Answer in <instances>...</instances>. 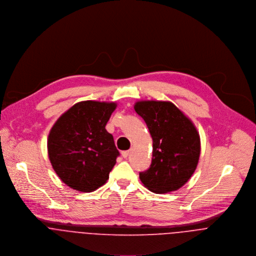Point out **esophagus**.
<instances>
[{"mask_svg":"<svg viewBox=\"0 0 256 256\" xmlns=\"http://www.w3.org/2000/svg\"><path fill=\"white\" fill-rule=\"evenodd\" d=\"M129 154H130L129 150H123V152H121V154H122V156H123L124 158H127L128 156H129Z\"/></svg>","mask_w":256,"mask_h":256,"instance_id":"esophagus-1","label":"esophagus"}]
</instances>
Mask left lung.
Returning <instances> with one entry per match:
<instances>
[{
  "label": "left lung",
  "mask_w": 256,
  "mask_h": 256,
  "mask_svg": "<svg viewBox=\"0 0 256 256\" xmlns=\"http://www.w3.org/2000/svg\"><path fill=\"white\" fill-rule=\"evenodd\" d=\"M152 139L150 168L140 180L154 193L182 187L194 174L200 156V137L192 121L170 102L143 100L134 106Z\"/></svg>",
  "instance_id": "left-lung-1"
}]
</instances>
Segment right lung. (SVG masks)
<instances>
[{
    "label": "right lung",
    "mask_w": 256,
    "mask_h": 256,
    "mask_svg": "<svg viewBox=\"0 0 256 256\" xmlns=\"http://www.w3.org/2000/svg\"><path fill=\"white\" fill-rule=\"evenodd\" d=\"M116 106L115 102H78L50 130V162L60 180L72 189L92 192L108 182L119 156L113 136L106 129Z\"/></svg>",
    "instance_id": "1"
}]
</instances>
